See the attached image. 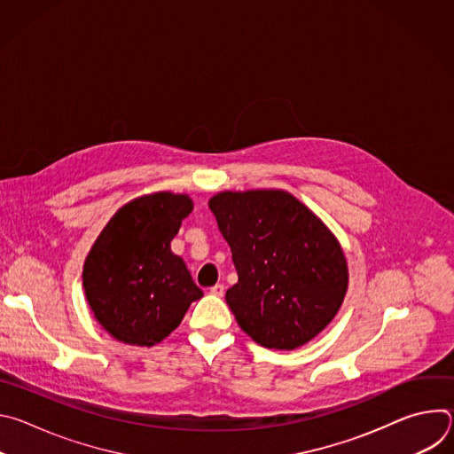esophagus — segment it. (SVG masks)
<instances>
[{
  "label": "esophagus",
  "mask_w": 454,
  "mask_h": 454,
  "mask_svg": "<svg viewBox=\"0 0 454 454\" xmlns=\"http://www.w3.org/2000/svg\"><path fill=\"white\" fill-rule=\"evenodd\" d=\"M210 293H212L214 296H224V286H223V284H215V286L210 289Z\"/></svg>",
  "instance_id": "obj_1"
}]
</instances>
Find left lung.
<instances>
[{
    "label": "left lung",
    "instance_id": "1",
    "mask_svg": "<svg viewBox=\"0 0 454 454\" xmlns=\"http://www.w3.org/2000/svg\"><path fill=\"white\" fill-rule=\"evenodd\" d=\"M208 205L239 275L226 303L240 329L277 350L317 336L348 286L345 254L329 228L282 190L221 192Z\"/></svg>",
    "mask_w": 454,
    "mask_h": 454
}]
</instances>
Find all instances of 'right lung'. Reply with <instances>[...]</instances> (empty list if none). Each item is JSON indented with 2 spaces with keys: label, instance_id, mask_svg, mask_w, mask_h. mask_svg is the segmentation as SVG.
Listing matches in <instances>:
<instances>
[{
  "label": "right lung",
  "instance_id": "add662e5",
  "mask_svg": "<svg viewBox=\"0 0 454 454\" xmlns=\"http://www.w3.org/2000/svg\"><path fill=\"white\" fill-rule=\"evenodd\" d=\"M192 212L188 196L160 192L121 207L93 244L82 271L88 303L118 341L153 347L203 296L170 242Z\"/></svg>",
  "mask_w": 454,
  "mask_h": 454
}]
</instances>
